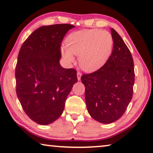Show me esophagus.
Here are the masks:
<instances>
[{
  "label": "esophagus",
  "instance_id": "34e87169",
  "mask_svg": "<svg viewBox=\"0 0 153 153\" xmlns=\"http://www.w3.org/2000/svg\"><path fill=\"white\" fill-rule=\"evenodd\" d=\"M82 76V74L81 72H77V79H78V80L79 81V80H81V77Z\"/></svg>",
  "mask_w": 153,
  "mask_h": 153
}]
</instances>
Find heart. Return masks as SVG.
Masks as SVG:
<instances>
[{
    "label": "heart",
    "mask_w": 153,
    "mask_h": 153,
    "mask_svg": "<svg viewBox=\"0 0 153 153\" xmlns=\"http://www.w3.org/2000/svg\"><path fill=\"white\" fill-rule=\"evenodd\" d=\"M66 46L61 47L62 57L68 63L79 56V64L84 71H94L105 64L113 47L111 34L99 29H87L72 32L66 37Z\"/></svg>",
    "instance_id": "b5f03b06"
}]
</instances>
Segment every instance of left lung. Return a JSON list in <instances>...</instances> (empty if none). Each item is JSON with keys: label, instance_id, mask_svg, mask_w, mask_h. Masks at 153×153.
Segmentation results:
<instances>
[{"label": "left lung", "instance_id": "8db88e82", "mask_svg": "<svg viewBox=\"0 0 153 153\" xmlns=\"http://www.w3.org/2000/svg\"><path fill=\"white\" fill-rule=\"evenodd\" d=\"M113 49L103 66L81 80L85 87L87 108L102 123L116 121L125 113L133 96L135 81L131 53L123 40L111 28Z\"/></svg>", "mask_w": 153, "mask_h": 153}]
</instances>
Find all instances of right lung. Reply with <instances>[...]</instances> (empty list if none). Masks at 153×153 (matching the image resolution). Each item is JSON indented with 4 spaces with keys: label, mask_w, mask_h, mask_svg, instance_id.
<instances>
[{
    "label": "right lung",
    "mask_w": 153,
    "mask_h": 153,
    "mask_svg": "<svg viewBox=\"0 0 153 153\" xmlns=\"http://www.w3.org/2000/svg\"><path fill=\"white\" fill-rule=\"evenodd\" d=\"M74 27H40L19 50L16 67L17 96L26 114L38 124H50L61 116L67 97L77 82L76 70L59 64L62 41Z\"/></svg>",
    "instance_id": "1"
}]
</instances>
